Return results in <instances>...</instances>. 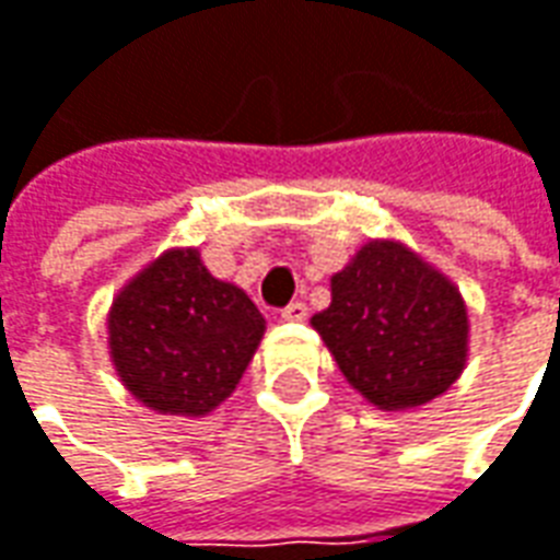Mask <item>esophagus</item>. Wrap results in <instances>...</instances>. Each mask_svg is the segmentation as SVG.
Masks as SVG:
<instances>
[{"instance_id": "obj_1", "label": "esophagus", "mask_w": 560, "mask_h": 560, "mask_svg": "<svg viewBox=\"0 0 560 560\" xmlns=\"http://www.w3.org/2000/svg\"><path fill=\"white\" fill-rule=\"evenodd\" d=\"M280 317L290 320V324H299V320L308 317V305H305V302H292V305H287V308L280 312Z\"/></svg>"}]
</instances>
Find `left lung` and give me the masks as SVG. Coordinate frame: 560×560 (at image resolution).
Listing matches in <instances>:
<instances>
[{"label":"left lung","instance_id":"left-lung-1","mask_svg":"<svg viewBox=\"0 0 560 560\" xmlns=\"http://www.w3.org/2000/svg\"><path fill=\"white\" fill-rule=\"evenodd\" d=\"M312 327L349 386L380 411H411L464 374L470 320L462 290L401 240H368L330 277Z\"/></svg>","mask_w":560,"mask_h":560}]
</instances>
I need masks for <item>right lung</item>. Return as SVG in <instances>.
Wrapping results in <instances>:
<instances>
[{
  "label": "right lung",
  "instance_id": "obj_1",
  "mask_svg": "<svg viewBox=\"0 0 560 560\" xmlns=\"http://www.w3.org/2000/svg\"><path fill=\"white\" fill-rule=\"evenodd\" d=\"M105 327L130 396L159 415L205 418L236 389L268 324L236 283L205 268L199 248L180 246L120 287Z\"/></svg>",
  "mask_w": 560,
  "mask_h": 560
}]
</instances>
